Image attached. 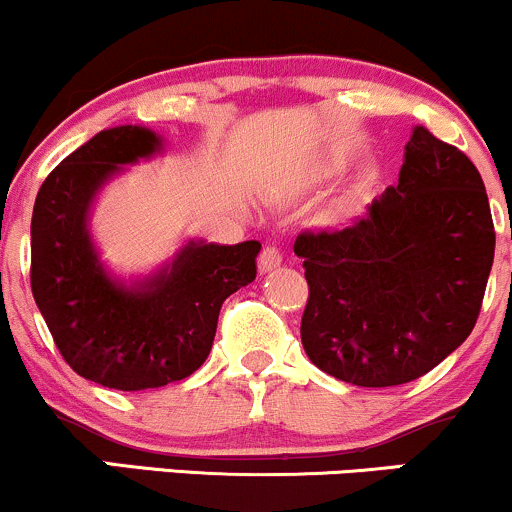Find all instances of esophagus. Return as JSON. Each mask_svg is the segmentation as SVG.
<instances>
[{
    "mask_svg": "<svg viewBox=\"0 0 512 512\" xmlns=\"http://www.w3.org/2000/svg\"><path fill=\"white\" fill-rule=\"evenodd\" d=\"M281 264V252L279 248H274V245H267L260 252V260H257V269H260V274H269L272 269H276Z\"/></svg>",
    "mask_w": 512,
    "mask_h": 512,
    "instance_id": "obj_1",
    "label": "esophagus"
}]
</instances>
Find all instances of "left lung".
Listing matches in <instances>:
<instances>
[{
    "label": "left lung",
    "instance_id": "1",
    "mask_svg": "<svg viewBox=\"0 0 512 512\" xmlns=\"http://www.w3.org/2000/svg\"><path fill=\"white\" fill-rule=\"evenodd\" d=\"M303 349L358 387L421 378L477 325L496 233L484 180L455 146L411 129L399 185L342 231L301 233Z\"/></svg>",
    "mask_w": 512,
    "mask_h": 512
}]
</instances>
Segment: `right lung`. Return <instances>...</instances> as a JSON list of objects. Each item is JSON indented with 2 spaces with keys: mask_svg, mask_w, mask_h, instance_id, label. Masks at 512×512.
Returning a JSON list of instances; mask_svg holds the SVG:
<instances>
[{
  "mask_svg": "<svg viewBox=\"0 0 512 512\" xmlns=\"http://www.w3.org/2000/svg\"><path fill=\"white\" fill-rule=\"evenodd\" d=\"M163 154L142 125L110 127L45 178L31 221V289L64 361L122 392L163 387L207 361L223 301L255 281L262 245L190 238L166 264L122 279L91 233L96 197L127 166Z\"/></svg>",
  "mask_w": 512,
  "mask_h": 512,
  "instance_id": "obj_1",
  "label": "right lung"
}]
</instances>
